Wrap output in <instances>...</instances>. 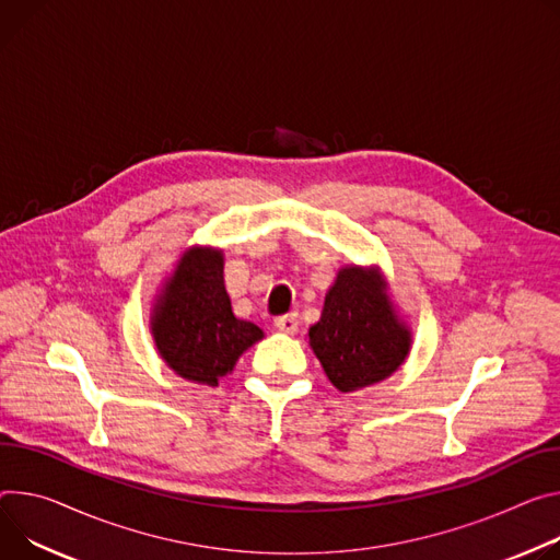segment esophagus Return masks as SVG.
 Returning <instances> with one entry per match:
<instances>
[{
	"label": "esophagus",
	"mask_w": 560,
	"mask_h": 560,
	"mask_svg": "<svg viewBox=\"0 0 560 560\" xmlns=\"http://www.w3.org/2000/svg\"><path fill=\"white\" fill-rule=\"evenodd\" d=\"M275 326H277V330H281V332L294 335V332L299 330V317H296V313L281 315V317H277V319H275Z\"/></svg>",
	"instance_id": "obj_1"
}]
</instances>
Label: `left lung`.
I'll return each mask as SVG.
<instances>
[{"mask_svg":"<svg viewBox=\"0 0 560 560\" xmlns=\"http://www.w3.org/2000/svg\"><path fill=\"white\" fill-rule=\"evenodd\" d=\"M311 346L328 380L350 393L393 375L411 348L384 294V281L360 268H343L326 294Z\"/></svg>","mask_w":560,"mask_h":560,"instance_id":"8db88e82","label":"left lung"}]
</instances>
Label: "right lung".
<instances>
[{"label":"right lung","mask_w":560,"mask_h":560,"mask_svg":"<svg viewBox=\"0 0 560 560\" xmlns=\"http://www.w3.org/2000/svg\"><path fill=\"white\" fill-rule=\"evenodd\" d=\"M156 346L180 377L217 386L264 337L261 328L236 319L223 285V254L189 249L165 288L154 319Z\"/></svg>","instance_id":"add662e5"}]
</instances>
